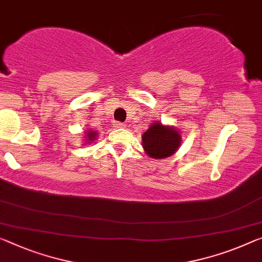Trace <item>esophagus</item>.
I'll return each mask as SVG.
<instances>
[{"mask_svg":"<svg viewBox=\"0 0 262 262\" xmlns=\"http://www.w3.org/2000/svg\"><path fill=\"white\" fill-rule=\"evenodd\" d=\"M114 125H115V127H125L123 123H119V122H115Z\"/></svg>","mask_w":262,"mask_h":262,"instance_id":"1","label":"esophagus"}]
</instances>
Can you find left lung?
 <instances>
[{"label": "left lung", "instance_id": "1", "mask_svg": "<svg viewBox=\"0 0 262 262\" xmlns=\"http://www.w3.org/2000/svg\"><path fill=\"white\" fill-rule=\"evenodd\" d=\"M182 144V135L174 126L154 122L142 135L143 148L148 157L164 159L174 155Z\"/></svg>", "mask_w": 262, "mask_h": 262}]
</instances>
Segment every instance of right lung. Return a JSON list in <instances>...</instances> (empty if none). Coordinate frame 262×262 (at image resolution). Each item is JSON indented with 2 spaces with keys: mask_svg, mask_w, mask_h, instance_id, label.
<instances>
[{
  "mask_svg": "<svg viewBox=\"0 0 262 262\" xmlns=\"http://www.w3.org/2000/svg\"><path fill=\"white\" fill-rule=\"evenodd\" d=\"M97 131H94V130H90V128H88V130L84 132V144L85 145H90L94 143V140H96V138H97Z\"/></svg>",
  "mask_w": 262,
  "mask_h": 262,
  "instance_id": "add662e5",
  "label": "right lung"
}]
</instances>
